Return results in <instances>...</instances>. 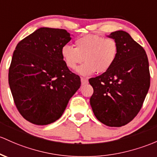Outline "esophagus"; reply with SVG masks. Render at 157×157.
Returning <instances> with one entry per match:
<instances>
[{"mask_svg": "<svg viewBox=\"0 0 157 157\" xmlns=\"http://www.w3.org/2000/svg\"><path fill=\"white\" fill-rule=\"evenodd\" d=\"M80 80H81V84H82V85H85V84H87L88 82H89V81H88L87 79L83 78V77H81Z\"/></svg>", "mask_w": 157, "mask_h": 157, "instance_id": "obj_1", "label": "esophagus"}]
</instances>
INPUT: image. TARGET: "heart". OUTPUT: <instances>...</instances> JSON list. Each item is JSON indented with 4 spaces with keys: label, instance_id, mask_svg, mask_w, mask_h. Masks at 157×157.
Segmentation results:
<instances>
[{
    "label": "heart",
    "instance_id": "heart-1",
    "mask_svg": "<svg viewBox=\"0 0 157 157\" xmlns=\"http://www.w3.org/2000/svg\"><path fill=\"white\" fill-rule=\"evenodd\" d=\"M74 48L65 44L61 49V55L71 69L77 68L84 59L86 63L77 70L80 75L89 76L95 71L104 73L110 69L118 56V44L111 38L86 35L77 39Z\"/></svg>",
    "mask_w": 157,
    "mask_h": 157
}]
</instances>
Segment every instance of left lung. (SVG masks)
I'll use <instances>...</instances> for the list:
<instances>
[{
	"label": "left lung",
	"instance_id": "1",
	"mask_svg": "<svg viewBox=\"0 0 157 157\" xmlns=\"http://www.w3.org/2000/svg\"><path fill=\"white\" fill-rule=\"evenodd\" d=\"M107 37L118 47L109 70L89 80L94 92L90 105L97 119L109 127H121L136 116L150 87L147 54L128 33L118 30Z\"/></svg>",
	"mask_w": 157,
	"mask_h": 157
}]
</instances>
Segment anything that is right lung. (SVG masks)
Listing matches in <instances>:
<instances>
[{"mask_svg": "<svg viewBox=\"0 0 157 157\" xmlns=\"http://www.w3.org/2000/svg\"><path fill=\"white\" fill-rule=\"evenodd\" d=\"M71 39L63 29L41 27L17 44L9 69V85L20 114L36 125L58 120L80 78L68 69L61 55Z\"/></svg>", "mask_w": 157, "mask_h": 157, "instance_id": "right-lung-1", "label": "right lung"}]
</instances>
